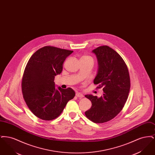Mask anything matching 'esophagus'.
I'll return each mask as SVG.
<instances>
[{
  "instance_id": "obj_1",
  "label": "esophagus",
  "mask_w": 155,
  "mask_h": 155,
  "mask_svg": "<svg viewBox=\"0 0 155 155\" xmlns=\"http://www.w3.org/2000/svg\"><path fill=\"white\" fill-rule=\"evenodd\" d=\"M76 96H77V97H80V98H82V97H84V95H83V94H81V93L77 92V93H76Z\"/></svg>"
}]
</instances>
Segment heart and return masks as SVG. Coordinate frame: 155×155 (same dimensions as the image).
Wrapping results in <instances>:
<instances>
[{
    "label": "heart",
    "instance_id": "obj_1",
    "mask_svg": "<svg viewBox=\"0 0 155 155\" xmlns=\"http://www.w3.org/2000/svg\"><path fill=\"white\" fill-rule=\"evenodd\" d=\"M82 59H91V60H93L91 58V57H89V56H82Z\"/></svg>",
    "mask_w": 155,
    "mask_h": 155
}]
</instances>
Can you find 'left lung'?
I'll return each mask as SVG.
<instances>
[{
    "instance_id": "left-lung-1",
    "label": "left lung",
    "mask_w": 155,
    "mask_h": 155,
    "mask_svg": "<svg viewBox=\"0 0 155 155\" xmlns=\"http://www.w3.org/2000/svg\"><path fill=\"white\" fill-rule=\"evenodd\" d=\"M92 52L98 63L94 83L98 85L97 88H103V94L100 97L85 96L92 102L85 114L91 121L103 123L114 118L124 107L130 89V78L124 60L109 46H99Z\"/></svg>"
}]
</instances>
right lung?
<instances>
[{"mask_svg":"<svg viewBox=\"0 0 155 155\" xmlns=\"http://www.w3.org/2000/svg\"><path fill=\"white\" fill-rule=\"evenodd\" d=\"M73 51L46 46L35 52L24 70L22 95L30 110L46 121L59 117L67 102L74 98L71 88H55L54 77L63 70V63Z\"/></svg>","mask_w":155,"mask_h":155,"instance_id":"1","label":"right lung"}]
</instances>
